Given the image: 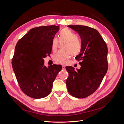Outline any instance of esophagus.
<instances>
[{
	"instance_id": "1",
	"label": "esophagus",
	"mask_w": 124,
	"mask_h": 124,
	"mask_svg": "<svg viewBox=\"0 0 124 124\" xmlns=\"http://www.w3.org/2000/svg\"><path fill=\"white\" fill-rule=\"evenodd\" d=\"M62 69H65V66L62 65Z\"/></svg>"
}]
</instances>
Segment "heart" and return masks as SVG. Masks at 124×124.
Masks as SVG:
<instances>
[{
    "label": "heart",
    "instance_id": "1",
    "mask_svg": "<svg viewBox=\"0 0 124 124\" xmlns=\"http://www.w3.org/2000/svg\"><path fill=\"white\" fill-rule=\"evenodd\" d=\"M58 40L60 42L65 41L63 46V49L56 53L54 57V61L58 63L65 65L68 62L72 54L77 56L79 54L82 49V46L80 40L74 32L68 28H63L59 32ZM57 38H54L52 40V49L56 51L58 47L59 41Z\"/></svg>",
    "mask_w": 124,
    "mask_h": 124
}]
</instances>
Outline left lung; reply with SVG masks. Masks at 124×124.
Returning <instances> with one entry per match:
<instances>
[{
	"instance_id": "1",
	"label": "left lung",
	"mask_w": 124,
	"mask_h": 124,
	"mask_svg": "<svg viewBox=\"0 0 124 124\" xmlns=\"http://www.w3.org/2000/svg\"><path fill=\"white\" fill-rule=\"evenodd\" d=\"M68 27L80 35L82 49L76 57L77 61H81L80 69L75 71L72 67H66L69 73L67 87L71 95L84 98L96 91L107 72L108 47L96 29L83 25Z\"/></svg>"
}]
</instances>
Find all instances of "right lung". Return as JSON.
<instances>
[{
  "label": "right lung",
  "instance_id": "add662e5",
  "mask_svg": "<svg viewBox=\"0 0 124 124\" xmlns=\"http://www.w3.org/2000/svg\"><path fill=\"white\" fill-rule=\"evenodd\" d=\"M58 26L35 27L20 39L15 47L12 66L20 87L25 94L35 99L50 94L61 65L46 67L43 58L51 54L52 40Z\"/></svg>",
  "mask_w": 124,
  "mask_h": 124
}]
</instances>
